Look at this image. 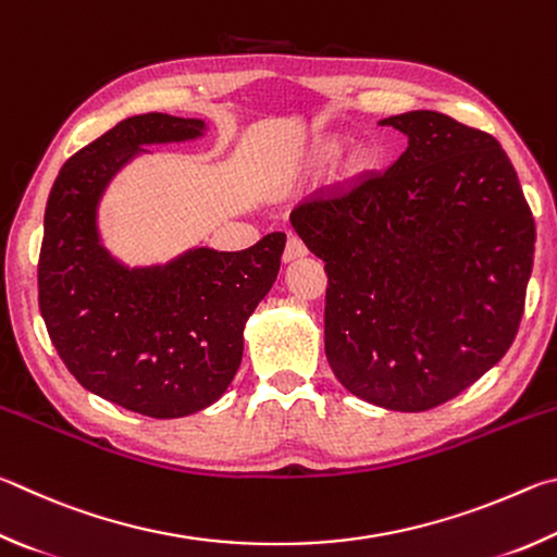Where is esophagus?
<instances>
[{
  "label": "esophagus",
  "mask_w": 557,
  "mask_h": 557,
  "mask_svg": "<svg viewBox=\"0 0 557 557\" xmlns=\"http://www.w3.org/2000/svg\"><path fill=\"white\" fill-rule=\"evenodd\" d=\"M308 253V249H306V244L300 242L296 234H290L288 237V242H286V249H284V261L288 263V261H296V259H304Z\"/></svg>",
  "instance_id": "1"
}]
</instances>
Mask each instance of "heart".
I'll return each instance as SVG.
<instances>
[{
  "instance_id": "b5f03b06",
  "label": "heart",
  "mask_w": 557,
  "mask_h": 557,
  "mask_svg": "<svg viewBox=\"0 0 557 557\" xmlns=\"http://www.w3.org/2000/svg\"><path fill=\"white\" fill-rule=\"evenodd\" d=\"M343 149H345V144H343V139H337V136H320V139H315L313 144L308 146L306 161H304L306 171L308 173H323L325 169H330V165H333L339 159ZM364 165H367V156L359 153L357 159L352 161V169L359 171V169H364Z\"/></svg>"
}]
</instances>
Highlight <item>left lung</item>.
Here are the masks:
<instances>
[{
	"mask_svg": "<svg viewBox=\"0 0 557 557\" xmlns=\"http://www.w3.org/2000/svg\"><path fill=\"white\" fill-rule=\"evenodd\" d=\"M386 173L290 212L325 261V355L349 394L388 411L450 401L519 333L535 222L492 134L418 110Z\"/></svg>",
	"mask_w": 557,
	"mask_h": 557,
	"instance_id": "8db88e82",
	"label": "left lung"
}]
</instances>
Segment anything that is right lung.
<instances>
[{
  "mask_svg": "<svg viewBox=\"0 0 557 557\" xmlns=\"http://www.w3.org/2000/svg\"><path fill=\"white\" fill-rule=\"evenodd\" d=\"M205 122L149 112L83 146L48 195L38 308L53 347L87 392L149 418L218 401L237 374L244 323L269 294L286 247L271 232L244 251H185L165 267L126 269L97 234V202L141 144L185 141Z\"/></svg>",
  "mask_w": 557,
  "mask_h": 557,
  "instance_id": "add662e5",
  "label": "right lung"
}]
</instances>
